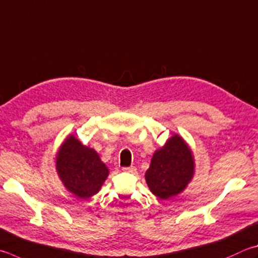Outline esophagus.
<instances>
[{
    "mask_svg": "<svg viewBox=\"0 0 258 258\" xmlns=\"http://www.w3.org/2000/svg\"><path fill=\"white\" fill-rule=\"evenodd\" d=\"M123 171L131 172V174H134V172L137 171V168H135V167H124L123 168Z\"/></svg>",
    "mask_w": 258,
    "mask_h": 258,
    "instance_id": "obj_1",
    "label": "esophagus"
}]
</instances>
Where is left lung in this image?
Returning <instances> with one entry per match:
<instances>
[{"mask_svg":"<svg viewBox=\"0 0 258 258\" xmlns=\"http://www.w3.org/2000/svg\"><path fill=\"white\" fill-rule=\"evenodd\" d=\"M195 161L188 144L174 134L153 153L145 181L153 195L168 200L184 190L193 179Z\"/></svg>","mask_w":258,"mask_h":258,"instance_id":"left-lung-1","label":"left lung"}]
</instances>
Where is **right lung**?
<instances>
[{
  "label": "right lung",
  "instance_id": "add662e5",
  "mask_svg": "<svg viewBox=\"0 0 258 258\" xmlns=\"http://www.w3.org/2000/svg\"><path fill=\"white\" fill-rule=\"evenodd\" d=\"M56 171L69 191L79 199H89L100 190L109 169L95 150L83 145L74 135L60 144Z\"/></svg>",
  "mask_w": 258,
  "mask_h": 258
}]
</instances>
